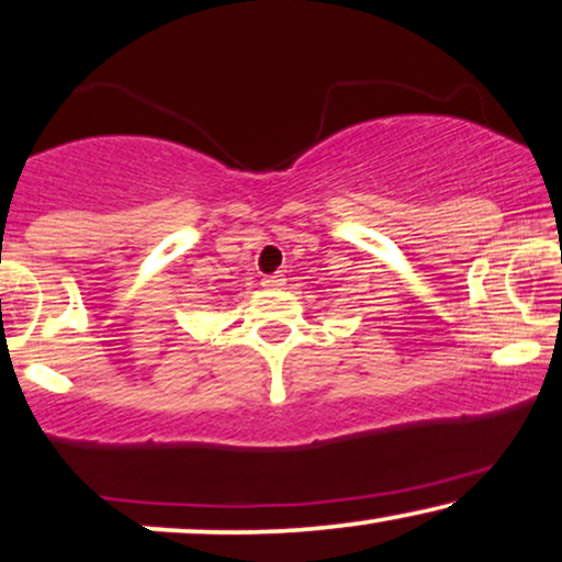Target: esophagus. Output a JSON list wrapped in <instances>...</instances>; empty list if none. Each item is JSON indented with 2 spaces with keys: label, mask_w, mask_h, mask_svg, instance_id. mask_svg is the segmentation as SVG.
I'll use <instances>...</instances> for the list:
<instances>
[{
  "label": "esophagus",
  "mask_w": 562,
  "mask_h": 562,
  "mask_svg": "<svg viewBox=\"0 0 562 562\" xmlns=\"http://www.w3.org/2000/svg\"><path fill=\"white\" fill-rule=\"evenodd\" d=\"M283 273H273V276H266L263 279V286H268V289H281L283 286Z\"/></svg>",
  "instance_id": "1"
}]
</instances>
